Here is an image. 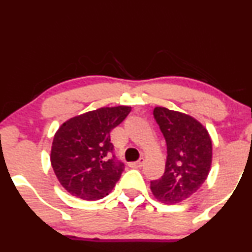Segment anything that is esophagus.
<instances>
[{
	"mask_svg": "<svg viewBox=\"0 0 252 252\" xmlns=\"http://www.w3.org/2000/svg\"><path fill=\"white\" fill-rule=\"evenodd\" d=\"M143 164H144V158H139L138 160H136V162L130 163L129 166L130 168H141Z\"/></svg>",
	"mask_w": 252,
	"mask_h": 252,
	"instance_id": "1",
	"label": "esophagus"
}]
</instances>
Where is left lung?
<instances>
[{"label":"left lung","mask_w":252,"mask_h":252,"mask_svg":"<svg viewBox=\"0 0 252 252\" xmlns=\"http://www.w3.org/2000/svg\"><path fill=\"white\" fill-rule=\"evenodd\" d=\"M154 117L166 142L164 174L150 182L159 202L175 204L189 198L207 180L213 158L208 130L195 118L163 107L154 109Z\"/></svg>","instance_id":"1"}]
</instances>
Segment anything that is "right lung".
Instances as JSON below:
<instances>
[{
  "instance_id": "right-lung-1",
  "label": "right lung",
  "mask_w": 252,
  "mask_h": 252,
  "mask_svg": "<svg viewBox=\"0 0 252 252\" xmlns=\"http://www.w3.org/2000/svg\"><path fill=\"white\" fill-rule=\"evenodd\" d=\"M131 108H99L75 116L54 136L50 160L57 180L70 195L86 201L108 196L124 170L116 159L110 131Z\"/></svg>"
}]
</instances>
